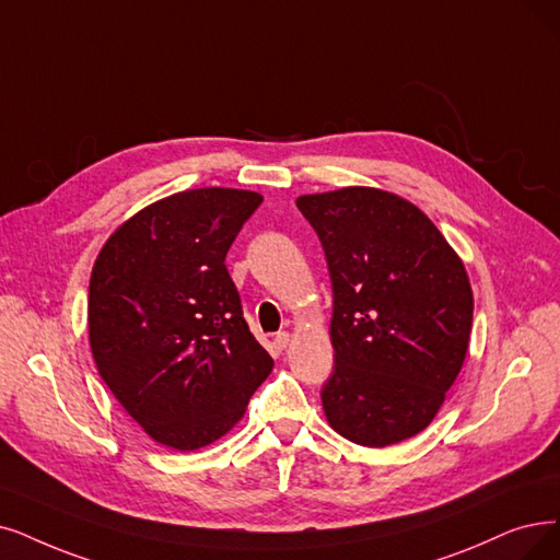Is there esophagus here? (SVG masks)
<instances>
[{
  "instance_id": "esophagus-1",
  "label": "esophagus",
  "mask_w": 560,
  "mask_h": 560,
  "mask_svg": "<svg viewBox=\"0 0 560 560\" xmlns=\"http://www.w3.org/2000/svg\"><path fill=\"white\" fill-rule=\"evenodd\" d=\"M289 340H292V338H289V332H278V335H276V340H273V345H276V349H278V351H284V349L289 347Z\"/></svg>"
}]
</instances>
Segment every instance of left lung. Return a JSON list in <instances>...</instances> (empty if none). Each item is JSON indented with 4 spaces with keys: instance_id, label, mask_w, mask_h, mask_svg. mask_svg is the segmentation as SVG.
Here are the masks:
<instances>
[{
    "instance_id": "1",
    "label": "left lung",
    "mask_w": 560,
    "mask_h": 560,
    "mask_svg": "<svg viewBox=\"0 0 560 560\" xmlns=\"http://www.w3.org/2000/svg\"><path fill=\"white\" fill-rule=\"evenodd\" d=\"M296 207L322 241L332 284L328 424L368 448L416 436L439 413L471 338L462 259L395 192L349 186L301 195Z\"/></svg>"
}]
</instances>
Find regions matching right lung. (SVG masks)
<instances>
[{
    "instance_id": "obj_1",
    "label": "right lung",
    "mask_w": 560,
    "mask_h": 560,
    "mask_svg": "<svg viewBox=\"0 0 560 560\" xmlns=\"http://www.w3.org/2000/svg\"><path fill=\"white\" fill-rule=\"evenodd\" d=\"M261 199L236 188L174 192L128 218L96 257L86 315L98 374L167 448L225 436L273 370L225 266Z\"/></svg>"
}]
</instances>
